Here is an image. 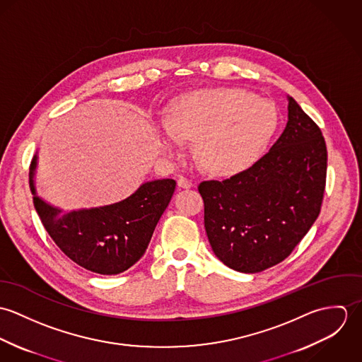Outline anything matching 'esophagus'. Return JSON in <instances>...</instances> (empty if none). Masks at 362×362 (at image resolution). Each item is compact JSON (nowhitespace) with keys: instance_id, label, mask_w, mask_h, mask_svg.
I'll return each instance as SVG.
<instances>
[{"instance_id":"esophagus-1","label":"esophagus","mask_w":362,"mask_h":362,"mask_svg":"<svg viewBox=\"0 0 362 362\" xmlns=\"http://www.w3.org/2000/svg\"><path fill=\"white\" fill-rule=\"evenodd\" d=\"M178 187L188 189V188L194 187V182H192L189 178H187V177H184V175H180V177H178Z\"/></svg>"}]
</instances>
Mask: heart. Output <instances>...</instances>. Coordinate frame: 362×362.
<instances>
[{
  "instance_id": "1",
  "label": "heart",
  "mask_w": 362,
  "mask_h": 362,
  "mask_svg": "<svg viewBox=\"0 0 362 362\" xmlns=\"http://www.w3.org/2000/svg\"><path fill=\"white\" fill-rule=\"evenodd\" d=\"M274 105L234 89L198 90L177 98L158 134V148L178 155L197 139V155L209 171L234 174L251 165L274 134Z\"/></svg>"
}]
</instances>
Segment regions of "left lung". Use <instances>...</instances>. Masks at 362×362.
Returning <instances> with one entry per match:
<instances>
[{
    "label": "left lung",
    "instance_id": "8db88e82",
    "mask_svg": "<svg viewBox=\"0 0 362 362\" xmlns=\"http://www.w3.org/2000/svg\"><path fill=\"white\" fill-rule=\"evenodd\" d=\"M326 168L320 128L288 98L287 125L266 155L227 180L198 187L214 255L243 273L287 258L320 213Z\"/></svg>",
    "mask_w": 362,
    "mask_h": 362
}]
</instances>
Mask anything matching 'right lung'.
Segmentation results:
<instances>
[{
    "instance_id": "obj_1",
    "label": "right lung",
    "mask_w": 362,
    "mask_h": 362,
    "mask_svg": "<svg viewBox=\"0 0 362 362\" xmlns=\"http://www.w3.org/2000/svg\"><path fill=\"white\" fill-rule=\"evenodd\" d=\"M36 160L37 156L29 173L35 209L52 241L68 258L99 274H118L144 257L174 194V180L145 182L135 194L112 205L62 211L36 195Z\"/></svg>"
}]
</instances>
